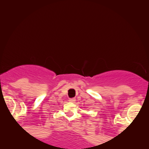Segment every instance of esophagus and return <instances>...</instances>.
<instances>
[{"label": "esophagus", "mask_w": 149, "mask_h": 149, "mask_svg": "<svg viewBox=\"0 0 149 149\" xmlns=\"http://www.w3.org/2000/svg\"><path fill=\"white\" fill-rule=\"evenodd\" d=\"M68 101L70 102L74 103V102H75V101H76V99H75V98H70V99H69Z\"/></svg>", "instance_id": "34e87169"}]
</instances>
